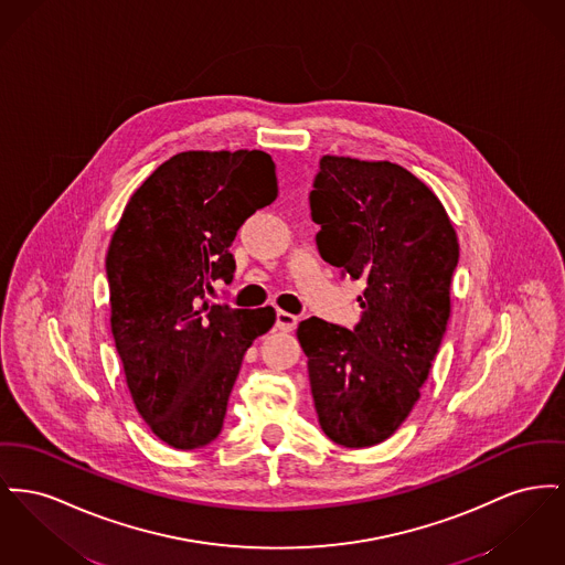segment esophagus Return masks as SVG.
Wrapping results in <instances>:
<instances>
[{
	"label": "esophagus",
	"instance_id": "1",
	"mask_svg": "<svg viewBox=\"0 0 565 565\" xmlns=\"http://www.w3.org/2000/svg\"><path fill=\"white\" fill-rule=\"evenodd\" d=\"M297 324H299V318H297V316H292V313H288V311H277L275 327H277L279 331H295V329H297Z\"/></svg>",
	"mask_w": 565,
	"mask_h": 565
}]
</instances>
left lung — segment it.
I'll return each mask as SVG.
<instances>
[{
  "instance_id": "obj_1",
  "label": "left lung",
  "mask_w": 565,
  "mask_h": 565,
  "mask_svg": "<svg viewBox=\"0 0 565 565\" xmlns=\"http://www.w3.org/2000/svg\"><path fill=\"white\" fill-rule=\"evenodd\" d=\"M309 204L320 256L365 284L352 331L299 324L318 420L339 446H375L409 416L439 350L457 233L431 190L391 162L324 156Z\"/></svg>"
}]
</instances>
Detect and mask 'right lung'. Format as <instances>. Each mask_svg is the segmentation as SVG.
Here are the masks:
<instances>
[{"mask_svg":"<svg viewBox=\"0 0 565 565\" xmlns=\"http://www.w3.org/2000/svg\"><path fill=\"white\" fill-rule=\"evenodd\" d=\"M277 199L265 151H185L136 190L113 234L106 277L110 329L134 405L177 450L211 444L247 348L275 309L211 302L231 284L236 231Z\"/></svg>","mask_w":565,"mask_h":565,"instance_id":"obj_1","label":"right lung"}]
</instances>
